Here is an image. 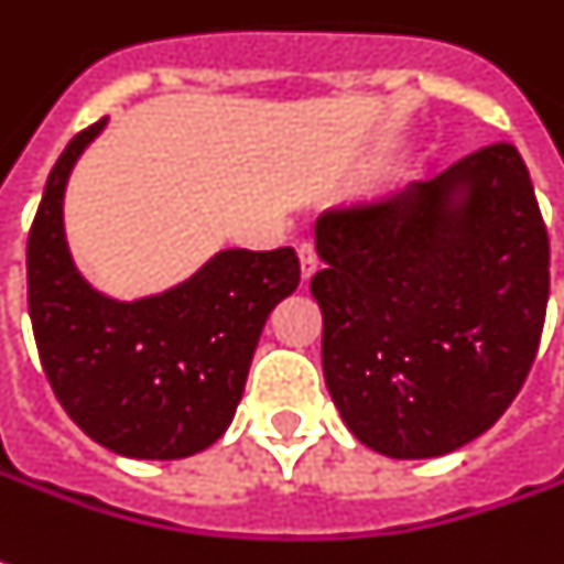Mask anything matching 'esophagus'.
<instances>
[{"instance_id":"esophagus-1","label":"esophagus","mask_w":564,"mask_h":564,"mask_svg":"<svg viewBox=\"0 0 564 564\" xmlns=\"http://www.w3.org/2000/svg\"><path fill=\"white\" fill-rule=\"evenodd\" d=\"M297 257H301V279H304V282H310V275L319 270V257H316V248L304 241V245L297 248Z\"/></svg>"}]
</instances>
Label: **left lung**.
Wrapping results in <instances>:
<instances>
[{
    "label": "left lung",
    "mask_w": 564,
    "mask_h": 564,
    "mask_svg": "<svg viewBox=\"0 0 564 564\" xmlns=\"http://www.w3.org/2000/svg\"><path fill=\"white\" fill-rule=\"evenodd\" d=\"M323 372L344 425L391 459L485 434L538 357L550 238L516 145L316 220Z\"/></svg>",
    "instance_id": "left-lung-1"
}]
</instances>
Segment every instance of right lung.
<instances>
[{
    "mask_svg": "<svg viewBox=\"0 0 564 564\" xmlns=\"http://www.w3.org/2000/svg\"><path fill=\"white\" fill-rule=\"evenodd\" d=\"M77 132L48 173L26 238V304L45 379L96 444L130 459H185L220 437L273 307L301 282L294 248H226L161 294L115 301L64 236V188L105 130Z\"/></svg>",
    "mask_w": 564,
    "mask_h": 564,
    "instance_id": "add662e5",
    "label": "right lung"
}]
</instances>
